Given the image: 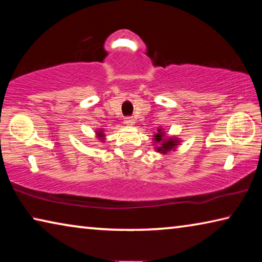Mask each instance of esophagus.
I'll list each match as a JSON object with an SVG mask.
<instances>
[{
    "label": "esophagus",
    "mask_w": 262,
    "mask_h": 262,
    "mask_svg": "<svg viewBox=\"0 0 262 262\" xmlns=\"http://www.w3.org/2000/svg\"><path fill=\"white\" fill-rule=\"evenodd\" d=\"M125 123L127 126H134L135 125V120L133 118H130V117H128V118H126L125 119Z\"/></svg>",
    "instance_id": "1"
}]
</instances>
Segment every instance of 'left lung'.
<instances>
[{"instance_id": "8db88e82", "label": "left lung", "mask_w": 262, "mask_h": 262, "mask_svg": "<svg viewBox=\"0 0 262 262\" xmlns=\"http://www.w3.org/2000/svg\"><path fill=\"white\" fill-rule=\"evenodd\" d=\"M152 141L155 150L162 155H166L171 150H174L177 145L179 144V140H177L176 137H165V133L161 127L158 128L156 134H154Z\"/></svg>"}]
</instances>
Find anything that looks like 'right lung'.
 <instances>
[{
	"label": "right lung",
	"mask_w": 262,
	"mask_h": 262,
	"mask_svg": "<svg viewBox=\"0 0 262 262\" xmlns=\"http://www.w3.org/2000/svg\"><path fill=\"white\" fill-rule=\"evenodd\" d=\"M96 134L98 135V137H101V139H103V137L105 136V135H104V130H103V129H99L98 132L96 133Z\"/></svg>",
	"instance_id": "add662e5"
}]
</instances>
